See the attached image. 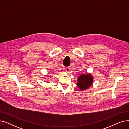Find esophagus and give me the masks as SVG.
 Returning <instances> with one entry per match:
<instances>
[{
    "label": "esophagus",
    "mask_w": 129,
    "mask_h": 129,
    "mask_svg": "<svg viewBox=\"0 0 129 129\" xmlns=\"http://www.w3.org/2000/svg\"><path fill=\"white\" fill-rule=\"evenodd\" d=\"M70 66H69V67H66V68H65V71H66V72H67V73H69V72H70Z\"/></svg>",
    "instance_id": "1"
}]
</instances>
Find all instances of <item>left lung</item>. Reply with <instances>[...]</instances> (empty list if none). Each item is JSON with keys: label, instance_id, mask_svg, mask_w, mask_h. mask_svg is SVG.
Here are the masks:
<instances>
[{"label": "left lung", "instance_id": "obj_1", "mask_svg": "<svg viewBox=\"0 0 129 129\" xmlns=\"http://www.w3.org/2000/svg\"><path fill=\"white\" fill-rule=\"evenodd\" d=\"M93 82V77L90 74H86L80 75L77 79V86L81 90H84L92 85Z\"/></svg>", "mask_w": 129, "mask_h": 129}]
</instances>
